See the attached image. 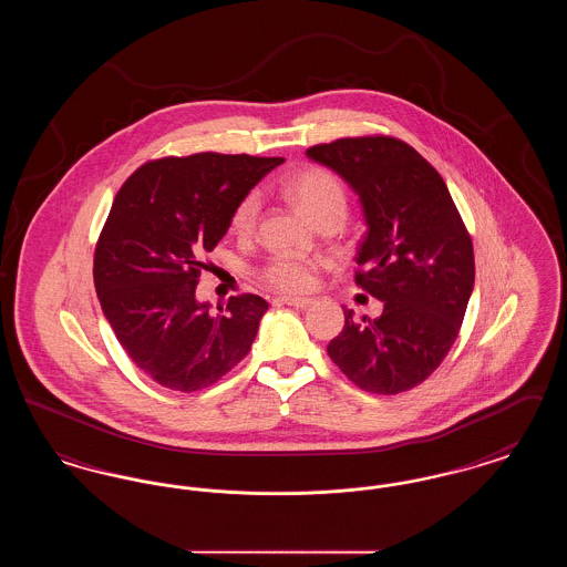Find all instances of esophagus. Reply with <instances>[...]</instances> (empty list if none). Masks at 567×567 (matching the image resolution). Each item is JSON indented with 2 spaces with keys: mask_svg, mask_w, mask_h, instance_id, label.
<instances>
[{
  "mask_svg": "<svg viewBox=\"0 0 567 567\" xmlns=\"http://www.w3.org/2000/svg\"><path fill=\"white\" fill-rule=\"evenodd\" d=\"M280 303H287V306H293V308H310L315 303L312 297H278Z\"/></svg>",
  "mask_w": 567,
  "mask_h": 567,
  "instance_id": "esophagus-1",
  "label": "esophagus"
}]
</instances>
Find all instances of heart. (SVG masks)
I'll return each mask as SVG.
<instances>
[{
	"label": "heart",
	"mask_w": 567,
	"mask_h": 567,
	"mask_svg": "<svg viewBox=\"0 0 567 567\" xmlns=\"http://www.w3.org/2000/svg\"><path fill=\"white\" fill-rule=\"evenodd\" d=\"M287 195L315 225L329 216L344 220L347 190L342 183L323 167H308L287 183ZM259 195L248 193L231 215V229L238 236H250L259 218ZM317 259L297 252H276L261 268V280L282 293H299L312 287Z\"/></svg>",
	"instance_id": "1"
}]
</instances>
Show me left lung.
Returning <instances> with one entry per match:
<instances>
[{
  "mask_svg": "<svg viewBox=\"0 0 567 567\" xmlns=\"http://www.w3.org/2000/svg\"><path fill=\"white\" fill-rule=\"evenodd\" d=\"M359 197L368 234L354 280L382 301L378 319L344 308L327 347L359 389L395 395L421 384L457 340L474 289V248L442 176L386 135L342 137L306 151Z\"/></svg>",
  "mask_w": 567,
  "mask_h": 567,
  "instance_id": "left-lung-1",
  "label": "left lung"
}]
</instances>
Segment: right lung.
I'll return each instance as SVG.
<instances>
[{
  "mask_svg": "<svg viewBox=\"0 0 567 567\" xmlns=\"http://www.w3.org/2000/svg\"><path fill=\"white\" fill-rule=\"evenodd\" d=\"M280 157L199 153L146 163L116 193L95 248L104 317L135 365L165 389L215 384L250 351L268 301L229 297L210 312L195 287L202 257Z\"/></svg>",
  "mask_w": 567,
  "mask_h": 567,
  "instance_id": "obj_1",
  "label": "right lung"
}]
</instances>
